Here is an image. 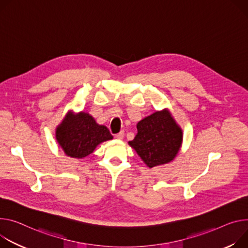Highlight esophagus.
<instances>
[{
    "mask_svg": "<svg viewBox=\"0 0 248 248\" xmlns=\"http://www.w3.org/2000/svg\"><path fill=\"white\" fill-rule=\"evenodd\" d=\"M124 132L122 130V131H120L119 133H117V134H116L115 138H116V139H118V140H123V138H124Z\"/></svg>",
    "mask_w": 248,
    "mask_h": 248,
    "instance_id": "1",
    "label": "esophagus"
}]
</instances>
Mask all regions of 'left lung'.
Segmentation results:
<instances>
[{"instance_id":"8db88e82","label":"left lung","mask_w":248,"mask_h":248,"mask_svg":"<svg viewBox=\"0 0 248 248\" xmlns=\"http://www.w3.org/2000/svg\"><path fill=\"white\" fill-rule=\"evenodd\" d=\"M137 127L138 134L128 143L148 167L174 159L182 143V130L167 109L141 120Z\"/></svg>"}]
</instances>
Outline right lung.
<instances>
[{
	"instance_id": "1",
	"label": "right lung",
	"mask_w": 248,
	"mask_h": 248,
	"mask_svg": "<svg viewBox=\"0 0 248 248\" xmlns=\"http://www.w3.org/2000/svg\"><path fill=\"white\" fill-rule=\"evenodd\" d=\"M111 139L109 130L86 112L69 114L56 130V140L66 155L75 158L91 154L99 143Z\"/></svg>"
}]
</instances>
